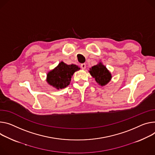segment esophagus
<instances>
[{
    "instance_id": "obj_1",
    "label": "esophagus",
    "mask_w": 155,
    "mask_h": 155,
    "mask_svg": "<svg viewBox=\"0 0 155 155\" xmlns=\"http://www.w3.org/2000/svg\"><path fill=\"white\" fill-rule=\"evenodd\" d=\"M80 67H81V69H85V68H86V64H81V65H80Z\"/></svg>"
}]
</instances>
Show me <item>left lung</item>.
<instances>
[{"label":"left lung","mask_w":155,"mask_h":155,"mask_svg":"<svg viewBox=\"0 0 155 155\" xmlns=\"http://www.w3.org/2000/svg\"><path fill=\"white\" fill-rule=\"evenodd\" d=\"M89 72L98 85L101 87L106 85L112 78V75L109 70L101 62L91 67Z\"/></svg>","instance_id":"8db88e82"}]
</instances>
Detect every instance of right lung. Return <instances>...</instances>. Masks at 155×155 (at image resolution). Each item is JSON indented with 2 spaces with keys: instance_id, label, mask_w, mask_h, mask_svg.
<instances>
[{
  "instance_id": "right-lung-1",
  "label": "right lung",
  "mask_w": 155,
  "mask_h": 155,
  "mask_svg": "<svg viewBox=\"0 0 155 155\" xmlns=\"http://www.w3.org/2000/svg\"><path fill=\"white\" fill-rule=\"evenodd\" d=\"M80 69L75 64L67 65L61 62L57 67L48 72L46 81L57 90L65 88L70 84L74 74Z\"/></svg>"
}]
</instances>
